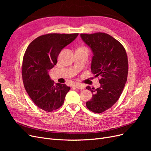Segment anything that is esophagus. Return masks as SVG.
Masks as SVG:
<instances>
[{
    "instance_id": "34e87169",
    "label": "esophagus",
    "mask_w": 151,
    "mask_h": 151,
    "mask_svg": "<svg viewBox=\"0 0 151 151\" xmlns=\"http://www.w3.org/2000/svg\"><path fill=\"white\" fill-rule=\"evenodd\" d=\"M75 88L78 89H84V86L82 85V84H76L74 85Z\"/></svg>"
}]
</instances>
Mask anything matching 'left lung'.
Instances as JSON below:
<instances>
[{
    "instance_id": "1",
    "label": "left lung",
    "mask_w": 151,
    "mask_h": 151,
    "mask_svg": "<svg viewBox=\"0 0 151 151\" xmlns=\"http://www.w3.org/2000/svg\"><path fill=\"white\" fill-rule=\"evenodd\" d=\"M80 36L93 54L91 72L95 77H101L99 88L86 87L93 96L86 104L91 111L100 113L110 108L122 94L129 68L127 53L118 41L106 33L81 34Z\"/></svg>"
}]
</instances>
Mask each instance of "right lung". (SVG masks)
<instances>
[{"instance_id": "add662e5", "label": "right lung", "mask_w": 151, "mask_h": 151, "mask_svg": "<svg viewBox=\"0 0 151 151\" xmlns=\"http://www.w3.org/2000/svg\"><path fill=\"white\" fill-rule=\"evenodd\" d=\"M78 33L47 34L34 40L27 48L22 61V81L27 93L38 108L52 111L64 102L70 87L50 79L49 70L56 65L61 50Z\"/></svg>"}]
</instances>
